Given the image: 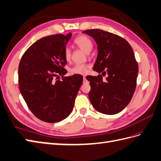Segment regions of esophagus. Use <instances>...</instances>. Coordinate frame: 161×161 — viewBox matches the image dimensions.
<instances>
[{"mask_svg": "<svg viewBox=\"0 0 161 161\" xmlns=\"http://www.w3.org/2000/svg\"><path fill=\"white\" fill-rule=\"evenodd\" d=\"M86 81H87V79H86V77L83 76V83H85Z\"/></svg>", "mask_w": 161, "mask_h": 161, "instance_id": "34e87169", "label": "esophagus"}]
</instances>
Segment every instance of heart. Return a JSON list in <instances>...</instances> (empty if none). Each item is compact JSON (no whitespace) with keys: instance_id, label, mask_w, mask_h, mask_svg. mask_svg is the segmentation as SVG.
<instances>
[{"instance_id":"heart-1","label":"heart","mask_w":161,"mask_h":161,"mask_svg":"<svg viewBox=\"0 0 161 161\" xmlns=\"http://www.w3.org/2000/svg\"><path fill=\"white\" fill-rule=\"evenodd\" d=\"M74 44L84 52L89 54V52L93 48V42L89 37L85 35H78L74 40ZM64 58L65 61H69L71 58V50L68 48L64 50ZM88 65L87 64H76L70 69V73L72 74H85L87 72Z\"/></svg>"}]
</instances>
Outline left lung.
I'll use <instances>...</instances> for the list:
<instances>
[{"instance_id":"left-lung-1","label":"left lung","mask_w":161,"mask_h":161,"mask_svg":"<svg viewBox=\"0 0 161 161\" xmlns=\"http://www.w3.org/2000/svg\"><path fill=\"white\" fill-rule=\"evenodd\" d=\"M83 33L97 43L98 54L93 69L103 73L86 77L91 86L90 102L100 113L117 114L130 103L136 89L139 68L134 52L125 39L114 33L99 29ZM106 74L108 76L104 81L102 76Z\"/></svg>"}]
</instances>
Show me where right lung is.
I'll list each match as a JSON object with an SVG mask.
<instances>
[{"label": "right lung", "instance_id": "add662e5", "mask_svg": "<svg viewBox=\"0 0 161 161\" xmlns=\"http://www.w3.org/2000/svg\"><path fill=\"white\" fill-rule=\"evenodd\" d=\"M72 33L55 34L35 42L23 54L18 68L19 91L29 108L38 119L55 123L73 110L83 78L67 73L64 58L66 44ZM59 75L62 79L54 77Z\"/></svg>", "mask_w": 161, "mask_h": 161}]
</instances>
